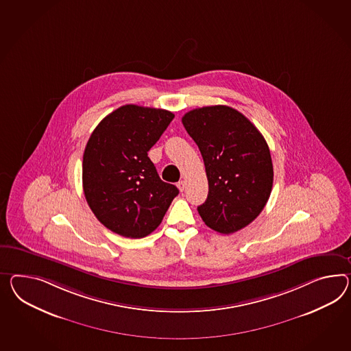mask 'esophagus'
Segmentation results:
<instances>
[{
  "instance_id": "34e87169",
  "label": "esophagus",
  "mask_w": 351,
  "mask_h": 351,
  "mask_svg": "<svg viewBox=\"0 0 351 351\" xmlns=\"http://www.w3.org/2000/svg\"><path fill=\"white\" fill-rule=\"evenodd\" d=\"M186 184H187V183H186V180H180V182L177 183V187L180 189V192H183L184 189H186Z\"/></svg>"
}]
</instances>
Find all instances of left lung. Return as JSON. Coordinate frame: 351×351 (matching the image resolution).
Instances as JSON below:
<instances>
[{"instance_id": "1", "label": "left lung", "mask_w": 351, "mask_h": 351, "mask_svg": "<svg viewBox=\"0 0 351 351\" xmlns=\"http://www.w3.org/2000/svg\"><path fill=\"white\" fill-rule=\"evenodd\" d=\"M182 123L205 162L208 195L197 207L204 223L221 234L251 224L267 204L274 182L263 136L248 118L228 106L189 110Z\"/></svg>"}]
</instances>
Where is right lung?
<instances>
[{"label":"right lung","mask_w":351,"mask_h":351,"mask_svg":"<svg viewBox=\"0 0 351 351\" xmlns=\"http://www.w3.org/2000/svg\"><path fill=\"white\" fill-rule=\"evenodd\" d=\"M173 118L165 109L127 104L93 131L82 158V187L91 211L109 230L144 238L180 193L160 180L147 156Z\"/></svg>","instance_id":"right-lung-1"}]
</instances>
